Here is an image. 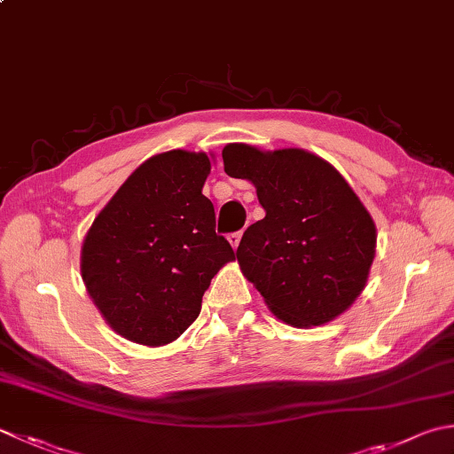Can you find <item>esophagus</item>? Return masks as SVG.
Segmentation results:
<instances>
[{"label":"esophagus","instance_id":"34e87169","mask_svg":"<svg viewBox=\"0 0 454 454\" xmlns=\"http://www.w3.org/2000/svg\"><path fill=\"white\" fill-rule=\"evenodd\" d=\"M228 239H230V244H232V247L236 250L238 244H239V239H242V230H239V232L230 234V236H228Z\"/></svg>","mask_w":454,"mask_h":454}]
</instances>
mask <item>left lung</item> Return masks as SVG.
<instances>
[{"label": "left lung", "instance_id": "1", "mask_svg": "<svg viewBox=\"0 0 454 454\" xmlns=\"http://www.w3.org/2000/svg\"><path fill=\"white\" fill-rule=\"evenodd\" d=\"M224 171L254 183L265 216L246 230L236 257L271 313L293 326L339 317L366 287L376 255L370 212L325 159L305 149H222Z\"/></svg>", "mask_w": 454, "mask_h": 454}]
</instances>
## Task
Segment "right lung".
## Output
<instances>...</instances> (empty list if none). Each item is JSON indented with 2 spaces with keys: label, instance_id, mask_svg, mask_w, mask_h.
I'll return each mask as SVG.
<instances>
[{
  "label": "right lung",
  "instance_id": "1",
  "mask_svg": "<svg viewBox=\"0 0 454 454\" xmlns=\"http://www.w3.org/2000/svg\"><path fill=\"white\" fill-rule=\"evenodd\" d=\"M207 153L173 149L141 163L92 222L80 254L88 295L115 333L144 346L179 339L204 291L234 260L202 194Z\"/></svg>",
  "mask_w": 454,
  "mask_h": 454
}]
</instances>
